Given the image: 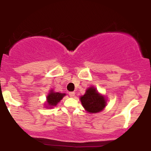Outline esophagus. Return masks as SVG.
Segmentation results:
<instances>
[{
	"label": "esophagus",
	"mask_w": 151,
	"mask_h": 151,
	"mask_svg": "<svg viewBox=\"0 0 151 151\" xmlns=\"http://www.w3.org/2000/svg\"><path fill=\"white\" fill-rule=\"evenodd\" d=\"M69 95H70V97H74V95H75V93L74 91H71V92H69Z\"/></svg>",
	"instance_id": "obj_1"
}]
</instances>
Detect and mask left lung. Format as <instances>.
<instances>
[{"label":"left lung","instance_id":"left-lung-1","mask_svg":"<svg viewBox=\"0 0 151 151\" xmlns=\"http://www.w3.org/2000/svg\"><path fill=\"white\" fill-rule=\"evenodd\" d=\"M83 107L89 113H97L106 106V99L98 93L94 87H90L80 98Z\"/></svg>","mask_w":151,"mask_h":151}]
</instances>
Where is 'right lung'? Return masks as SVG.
<instances>
[{
	"label": "right lung",
	"mask_w": 151,
	"mask_h": 151,
	"mask_svg": "<svg viewBox=\"0 0 151 151\" xmlns=\"http://www.w3.org/2000/svg\"><path fill=\"white\" fill-rule=\"evenodd\" d=\"M65 93H61L58 92H52L51 91L47 96V103L50 106H54L58 104V102L61 101V99L65 96Z\"/></svg>",
	"instance_id": "add662e5"
}]
</instances>
